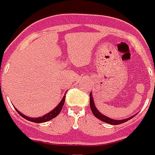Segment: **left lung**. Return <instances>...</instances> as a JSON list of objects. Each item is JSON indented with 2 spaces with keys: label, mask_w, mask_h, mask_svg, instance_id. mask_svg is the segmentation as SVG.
I'll use <instances>...</instances> for the list:
<instances>
[{
  "label": "left lung",
  "mask_w": 155,
  "mask_h": 155,
  "mask_svg": "<svg viewBox=\"0 0 155 155\" xmlns=\"http://www.w3.org/2000/svg\"><path fill=\"white\" fill-rule=\"evenodd\" d=\"M90 108L92 109V113H93V115H94L96 117L98 118L99 120L104 121V122L108 123V124H111V125H120V124H122V123L130 120L131 118H133L134 117V116H132V117H130L127 118V119H124V120H114V119H111V118L103 115L101 113H100L99 111H98V109L97 108V107L95 106L92 92L90 93Z\"/></svg>",
  "instance_id": "1"
}]
</instances>
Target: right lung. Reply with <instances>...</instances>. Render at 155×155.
<instances>
[{
  "label": "right lung",
  "instance_id": "right-lung-1",
  "mask_svg": "<svg viewBox=\"0 0 155 155\" xmlns=\"http://www.w3.org/2000/svg\"><path fill=\"white\" fill-rule=\"evenodd\" d=\"M65 97H66V95H64V97H63V98L62 99V101L59 102V104H58V105L56 106L55 108H54L53 110L51 111L50 113H47L46 115L42 116V117H36V118L29 117H27V116H25L24 114H22V113H21V112H19L17 108H16V110H17V112H18V113H19V114H20L23 118H25V119L30 120V121H32V122H35V123L46 122V121H48V120H51V119L54 118L55 117H57V116L59 114V113H60L61 110H62V108H63L64 102H65Z\"/></svg>",
  "mask_w": 155,
  "mask_h": 155
}]
</instances>
